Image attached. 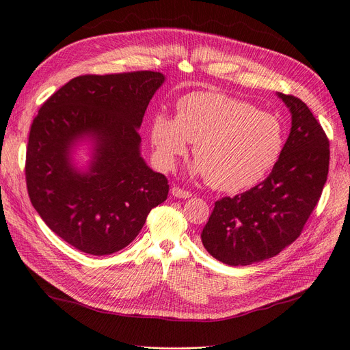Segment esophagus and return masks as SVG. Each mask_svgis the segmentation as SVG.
<instances>
[{
	"label": "esophagus",
	"mask_w": 350,
	"mask_h": 350,
	"mask_svg": "<svg viewBox=\"0 0 350 350\" xmlns=\"http://www.w3.org/2000/svg\"><path fill=\"white\" fill-rule=\"evenodd\" d=\"M172 195H173L174 198H178V199H189V198H191V193H190V191L180 189V187H177V186L172 187Z\"/></svg>",
	"instance_id": "obj_1"
}]
</instances>
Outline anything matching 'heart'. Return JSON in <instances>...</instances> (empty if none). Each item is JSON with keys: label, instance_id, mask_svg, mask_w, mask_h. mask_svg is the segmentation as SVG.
Returning <instances> with one entry per match:
<instances>
[{"label": "heart", "instance_id": "b5f03b06", "mask_svg": "<svg viewBox=\"0 0 350 350\" xmlns=\"http://www.w3.org/2000/svg\"><path fill=\"white\" fill-rule=\"evenodd\" d=\"M155 157L164 168L193 144L196 160L190 173L206 176L221 191L237 193L260 183L273 170L284 146L278 116L251 103L215 92H195L177 103L176 118L152 116L150 126Z\"/></svg>", "mask_w": 350, "mask_h": 350}]
</instances>
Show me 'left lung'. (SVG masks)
Listing matches in <instances>:
<instances>
[{
	"mask_svg": "<svg viewBox=\"0 0 350 350\" xmlns=\"http://www.w3.org/2000/svg\"><path fill=\"white\" fill-rule=\"evenodd\" d=\"M291 113L290 135L262 183L224 198L202 232V242L224 264L251 265L278 255L300 237L329 173V139L312 111L293 95L277 94Z\"/></svg>",
	"mask_w": 350,
	"mask_h": 350,
	"instance_id": "left-lung-1",
	"label": "left lung"
}]
</instances>
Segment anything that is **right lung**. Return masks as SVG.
<instances>
[{
	"label": "right lung",
	"mask_w": 350,
	"mask_h": 350,
	"mask_svg": "<svg viewBox=\"0 0 350 350\" xmlns=\"http://www.w3.org/2000/svg\"><path fill=\"white\" fill-rule=\"evenodd\" d=\"M164 82L163 73L150 70L79 76L38 111L25 160L29 196L44 224L73 248L118 252L167 199V178L142 159L138 134ZM82 145L90 160L77 166Z\"/></svg>",
	"instance_id": "right-lung-1"
}]
</instances>
